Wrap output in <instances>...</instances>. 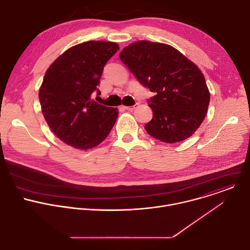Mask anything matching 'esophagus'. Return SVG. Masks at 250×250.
Here are the masks:
<instances>
[{"instance_id": "esophagus-1", "label": "esophagus", "mask_w": 250, "mask_h": 250, "mask_svg": "<svg viewBox=\"0 0 250 250\" xmlns=\"http://www.w3.org/2000/svg\"><path fill=\"white\" fill-rule=\"evenodd\" d=\"M139 105V104L137 103V104H135L134 105H131V106H123V108L125 109V110H127V111H133V110H135L137 106Z\"/></svg>"}]
</instances>
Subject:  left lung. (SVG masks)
<instances>
[{
  "label": "left lung",
  "mask_w": 250,
  "mask_h": 250,
  "mask_svg": "<svg viewBox=\"0 0 250 250\" xmlns=\"http://www.w3.org/2000/svg\"><path fill=\"white\" fill-rule=\"evenodd\" d=\"M121 60L155 95L148 99L152 120L145 125L152 137L175 144L190 137L203 123L209 92L201 70L174 47L140 41L125 47Z\"/></svg>",
  "instance_id": "left-lung-1"
}]
</instances>
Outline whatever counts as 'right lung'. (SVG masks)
<instances>
[{
  "instance_id": "add662e5",
  "label": "right lung",
  "mask_w": 250,
  "mask_h": 250,
  "mask_svg": "<svg viewBox=\"0 0 250 250\" xmlns=\"http://www.w3.org/2000/svg\"><path fill=\"white\" fill-rule=\"evenodd\" d=\"M120 46L86 42L66 50L47 69L40 89L43 117L66 145L87 150L100 145L113 128L119 112L91 99L104 66Z\"/></svg>"
}]
</instances>
